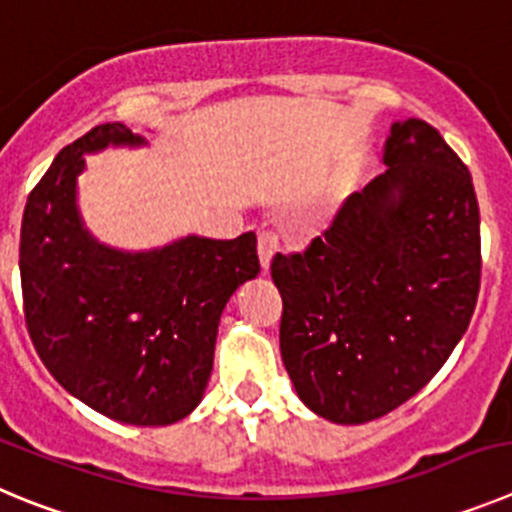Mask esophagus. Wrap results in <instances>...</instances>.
Here are the masks:
<instances>
[{
	"label": "esophagus",
	"mask_w": 512,
	"mask_h": 512,
	"mask_svg": "<svg viewBox=\"0 0 512 512\" xmlns=\"http://www.w3.org/2000/svg\"><path fill=\"white\" fill-rule=\"evenodd\" d=\"M279 251V236L271 231H261L259 233V261L264 266V271H269L271 259H274V253Z\"/></svg>",
	"instance_id": "1"
}]
</instances>
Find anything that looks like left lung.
Returning a JSON list of instances; mask_svg holds the SVG:
<instances>
[{"label":"left lung","instance_id":"left-lung-1","mask_svg":"<svg viewBox=\"0 0 512 512\" xmlns=\"http://www.w3.org/2000/svg\"><path fill=\"white\" fill-rule=\"evenodd\" d=\"M388 170L337 208L302 253H276L281 360L297 396L365 424L447 363L480 294V208L467 164L434 126L396 121Z\"/></svg>","mask_w":512,"mask_h":512}]
</instances>
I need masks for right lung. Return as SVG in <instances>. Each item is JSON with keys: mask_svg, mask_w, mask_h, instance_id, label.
<instances>
[{"mask_svg": "<svg viewBox=\"0 0 512 512\" xmlns=\"http://www.w3.org/2000/svg\"><path fill=\"white\" fill-rule=\"evenodd\" d=\"M144 144L93 126L50 164L22 215L20 279L30 340L55 381L98 414L137 426L185 419L213 370L220 312L261 271L256 236H187L147 253L93 241L75 208L83 154Z\"/></svg>", "mask_w": 512, "mask_h": 512, "instance_id": "add662e5", "label": "right lung"}]
</instances>
